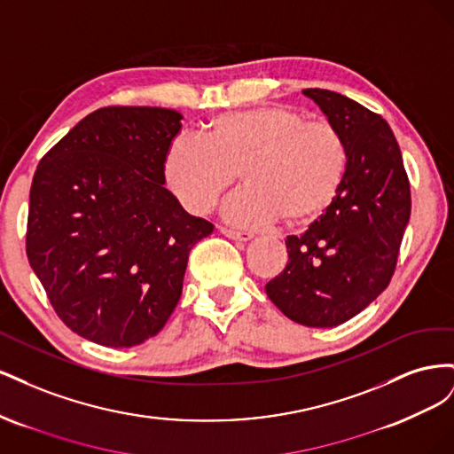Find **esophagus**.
Here are the masks:
<instances>
[{"label": "esophagus", "mask_w": 454, "mask_h": 454, "mask_svg": "<svg viewBox=\"0 0 454 454\" xmlns=\"http://www.w3.org/2000/svg\"><path fill=\"white\" fill-rule=\"evenodd\" d=\"M219 232L222 235L232 239V240H252L254 239V232L252 231H237V229H229V227H219Z\"/></svg>", "instance_id": "34e87169"}]
</instances>
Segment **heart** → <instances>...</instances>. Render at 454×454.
<instances>
[{"label":"heart","instance_id":"b5f03b06","mask_svg":"<svg viewBox=\"0 0 454 454\" xmlns=\"http://www.w3.org/2000/svg\"><path fill=\"white\" fill-rule=\"evenodd\" d=\"M348 168V149L327 121H307L286 106H257L208 121L202 140L176 136L160 162L162 184L185 210L210 212L237 182L227 204L242 225L292 227L320 219L335 202Z\"/></svg>","mask_w":454,"mask_h":454}]
</instances>
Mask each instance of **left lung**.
Listing matches in <instances>:
<instances>
[{
	"label": "left lung",
	"mask_w": 454,
	"mask_h": 454,
	"mask_svg": "<svg viewBox=\"0 0 454 454\" xmlns=\"http://www.w3.org/2000/svg\"><path fill=\"white\" fill-rule=\"evenodd\" d=\"M348 149L335 202L301 237H287V265L265 292L287 318L333 327L387 290L411 215V189L388 122L325 89H305Z\"/></svg>",
	"instance_id": "obj_1"
}]
</instances>
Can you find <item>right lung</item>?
I'll return each mask as SVG.
<instances>
[{"label":"right lung","instance_id":"right-lung-1","mask_svg":"<svg viewBox=\"0 0 454 454\" xmlns=\"http://www.w3.org/2000/svg\"><path fill=\"white\" fill-rule=\"evenodd\" d=\"M182 119L164 107L96 109L37 164L26 254L59 318L96 345L155 337L182 297L191 248L214 231L162 184Z\"/></svg>","mask_w":454,"mask_h":454}]
</instances>
